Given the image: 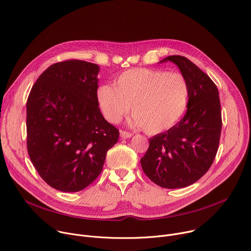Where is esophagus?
Wrapping results in <instances>:
<instances>
[{"label":"esophagus","instance_id":"1","mask_svg":"<svg viewBox=\"0 0 251 251\" xmlns=\"http://www.w3.org/2000/svg\"><path fill=\"white\" fill-rule=\"evenodd\" d=\"M132 136V133L128 132V131H126V130H122L121 131V137L122 138H129Z\"/></svg>","mask_w":251,"mask_h":251}]
</instances>
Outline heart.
I'll use <instances>...</instances> for the list:
<instances>
[{
	"label": "heart",
	"instance_id": "1",
	"mask_svg": "<svg viewBox=\"0 0 251 251\" xmlns=\"http://www.w3.org/2000/svg\"><path fill=\"white\" fill-rule=\"evenodd\" d=\"M189 97L188 82L179 73L132 69L123 73L116 87L101 85L97 98L105 120L119 124L132 111L130 124L151 134L173 127L183 116Z\"/></svg>",
	"mask_w": 251,
	"mask_h": 251
}]
</instances>
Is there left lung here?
Returning a JSON list of instances; mask_svg holds the SVG:
<instances>
[{
	"label": "left lung",
	"mask_w": 251,
	"mask_h": 251,
	"mask_svg": "<svg viewBox=\"0 0 251 251\" xmlns=\"http://www.w3.org/2000/svg\"><path fill=\"white\" fill-rule=\"evenodd\" d=\"M176 64L188 82L187 110L178 124L150 138L142 157L147 176L164 188H181L198 181L211 166L219 145L221 108L211 78L182 55L159 63Z\"/></svg>",
	"instance_id": "8db88e82"
}]
</instances>
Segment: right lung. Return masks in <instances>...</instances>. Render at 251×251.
<instances>
[{
	"instance_id": "right-lung-1",
	"label": "right lung",
	"mask_w": 251,
	"mask_h": 251,
	"mask_svg": "<svg viewBox=\"0 0 251 251\" xmlns=\"http://www.w3.org/2000/svg\"><path fill=\"white\" fill-rule=\"evenodd\" d=\"M96 64L69 60L49 67L26 100V148L40 176L51 187L75 192L102 171L119 129L102 117Z\"/></svg>"
}]
</instances>
